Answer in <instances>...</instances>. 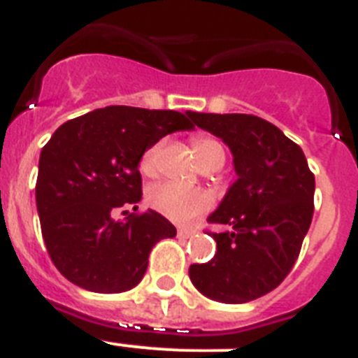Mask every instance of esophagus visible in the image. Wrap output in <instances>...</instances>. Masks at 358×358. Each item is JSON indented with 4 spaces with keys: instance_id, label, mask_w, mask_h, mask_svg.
Wrapping results in <instances>:
<instances>
[{
    "instance_id": "esophagus-1",
    "label": "esophagus",
    "mask_w": 358,
    "mask_h": 358,
    "mask_svg": "<svg viewBox=\"0 0 358 358\" xmlns=\"http://www.w3.org/2000/svg\"><path fill=\"white\" fill-rule=\"evenodd\" d=\"M196 234V230L192 229H177V236L179 238H190V236Z\"/></svg>"
}]
</instances>
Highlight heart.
Segmentation results:
<instances>
[{"mask_svg": "<svg viewBox=\"0 0 358 358\" xmlns=\"http://www.w3.org/2000/svg\"><path fill=\"white\" fill-rule=\"evenodd\" d=\"M161 144H153L141 159V170L146 176L157 172V157ZM194 152L203 168L217 170L225 162V148L212 137H197L194 141ZM148 203L159 214L166 215L176 223H188L212 206V197L206 190L188 188L177 182H157L148 190Z\"/></svg>", "mask_w": 358, "mask_h": 358, "instance_id": "b5f03b06", "label": "heart"}]
</instances>
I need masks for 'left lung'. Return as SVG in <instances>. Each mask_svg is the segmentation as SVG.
<instances>
[{
    "instance_id": "left-lung-1",
    "label": "left lung",
    "mask_w": 358,
    "mask_h": 358,
    "mask_svg": "<svg viewBox=\"0 0 358 358\" xmlns=\"http://www.w3.org/2000/svg\"><path fill=\"white\" fill-rule=\"evenodd\" d=\"M232 152L236 179L210 223L225 232L208 264L190 265V280L206 298L245 303L276 289L291 273L313 220L315 176L302 148L274 124L243 113L186 111Z\"/></svg>"
}]
</instances>
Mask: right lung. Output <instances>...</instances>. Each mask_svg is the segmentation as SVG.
Wrapping results in <instances>:
<instances>
[{
	"label": "right lung",
	"instance_id": "add662e5",
	"mask_svg": "<svg viewBox=\"0 0 358 358\" xmlns=\"http://www.w3.org/2000/svg\"><path fill=\"white\" fill-rule=\"evenodd\" d=\"M188 113L108 106L67 120L40 153L36 208L52 264L93 292L129 291L143 280L153 245L177 234L157 214L115 210L143 197L138 162L168 133L192 129Z\"/></svg>",
	"mask_w": 358,
	"mask_h": 358
}]
</instances>
